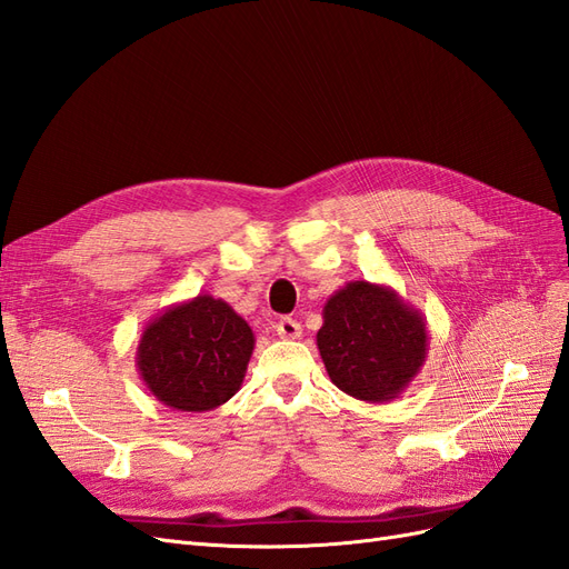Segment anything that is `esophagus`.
Instances as JSON below:
<instances>
[{
  "instance_id": "obj_1",
  "label": "esophagus",
  "mask_w": 569,
  "mask_h": 569,
  "mask_svg": "<svg viewBox=\"0 0 569 569\" xmlns=\"http://www.w3.org/2000/svg\"><path fill=\"white\" fill-rule=\"evenodd\" d=\"M274 332L282 339H299L301 337V325L295 318H282L278 325H274Z\"/></svg>"
}]
</instances>
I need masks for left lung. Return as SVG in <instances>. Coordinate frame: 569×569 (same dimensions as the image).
<instances>
[{
  "instance_id": "left-lung-1",
  "label": "left lung",
  "mask_w": 569,
  "mask_h": 569,
  "mask_svg": "<svg viewBox=\"0 0 569 569\" xmlns=\"http://www.w3.org/2000/svg\"><path fill=\"white\" fill-rule=\"evenodd\" d=\"M318 351L335 387L366 403H389L420 375L425 316L387 284L347 282L325 301Z\"/></svg>"
}]
</instances>
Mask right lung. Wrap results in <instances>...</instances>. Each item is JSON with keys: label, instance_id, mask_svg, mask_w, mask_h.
<instances>
[{"label": "right lung", "instance_id": "obj_1", "mask_svg": "<svg viewBox=\"0 0 569 569\" xmlns=\"http://www.w3.org/2000/svg\"><path fill=\"white\" fill-rule=\"evenodd\" d=\"M253 343L249 322L230 303L197 295L144 325L134 366L163 406L206 412L242 389Z\"/></svg>", "mask_w": 569, "mask_h": 569}]
</instances>
